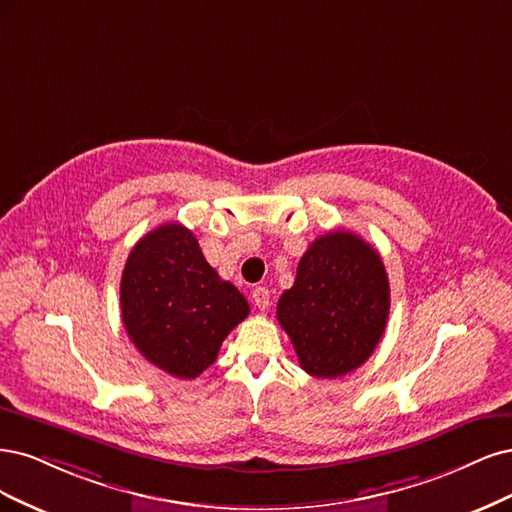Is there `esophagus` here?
Here are the masks:
<instances>
[{
	"label": "esophagus",
	"instance_id": "esophagus-1",
	"mask_svg": "<svg viewBox=\"0 0 512 512\" xmlns=\"http://www.w3.org/2000/svg\"><path fill=\"white\" fill-rule=\"evenodd\" d=\"M253 302L259 310H266L270 306V291L266 287H255L253 289Z\"/></svg>",
	"mask_w": 512,
	"mask_h": 512
}]
</instances>
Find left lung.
<instances>
[{"instance_id": "8db88e82", "label": "left lung", "mask_w": 512, "mask_h": 512, "mask_svg": "<svg viewBox=\"0 0 512 512\" xmlns=\"http://www.w3.org/2000/svg\"><path fill=\"white\" fill-rule=\"evenodd\" d=\"M389 306L381 255L364 238L338 229L308 246L276 317L308 374L338 378L374 353Z\"/></svg>"}]
</instances>
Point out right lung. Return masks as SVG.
Wrapping results in <instances>:
<instances>
[{
  "mask_svg": "<svg viewBox=\"0 0 512 512\" xmlns=\"http://www.w3.org/2000/svg\"><path fill=\"white\" fill-rule=\"evenodd\" d=\"M121 315L129 340L153 366L191 381L214 364L249 302L204 259L193 232L166 223L127 257Z\"/></svg>",
  "mask_w": 512,
  "mask_h": 512,
  "instance_id": "add662e5",
  "label": "right lung"
}]
</instances>
